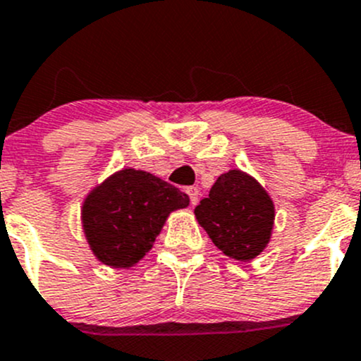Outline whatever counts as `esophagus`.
I'll list each match as a JSON object with an SVG mask.
<instances>
[{
    "label": "esophagus",
    "instance_id": "esophagus-1",
    "mask_svg": "<svg viewBox=\"0 0 361 361\" xmlns=\"http://www.w3.org/2000/svg\"><path fill=\"white\" fill-rule=\"evenodd\" d=\"M185 192L189 195L191 205H196V203H198V198H200V189L195 188V185H189V188H185Z\"/></svg>",
    "mask_w": 361,
    "mask_h": 361
}]
</instances>
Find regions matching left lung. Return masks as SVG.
<instances>
[{
    "instance_id": "left-lung-1",
    "label": "left lung",
    "mask_w": 361,
    "mask_h": 361,
    "mask_svg": "<svg viewBox=\"0 0 361 361\" xmlns=\"http://www.w3.org/2000/svg\"><path fill=\"white\" fill-rule=\"evenodd\" d=\"M195 217L219 250L235 261L250 262L273 235L274 203L254 176L231 169L219 176L208 198L195 208Z\"/></svg>"
}]
</instances>
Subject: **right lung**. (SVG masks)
Masks as SVG:
<instances>
[{
	"label": "right lung",
	"mask_w": 361,
	"mask_h": 361,
	"mask_svg": "<svg viewBox=\"0 0 361 361\" xmlns=\"http://www.w3.org/2000/svg\"><path fill=\"white\" fill-rule=\"evenodd\" d=\"M189 196L159 177L125 166L90 189L81 228L92 254L113 269H130L153 248L172 212Z\"/></svg>",
	"instance_id": "add662e5"
}]
</instances>
